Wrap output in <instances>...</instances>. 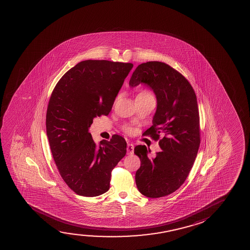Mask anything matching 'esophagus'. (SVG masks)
I'll list each match as a JSON object with an SVG mask.
<instances>
[{"mask_svg":"<svg viewBox=\"0 0 250 250\" xmlns=\"http://www.w3.org/2000/svg\"><path fill=\"white\" fill-rule=\"evenodd\" d=\"M127 152L128 154H133L134 145L132 144H127Z\"/></svg>","mask_w":250,"mask_h":250,"instance_id":"1","label":"esophagus"}]
</instances>
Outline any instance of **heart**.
I'll return each instance as SVG.
<instances>
[{
  "mask_svg": "<svg viewBox=\"0 0 250 250\" xmlns=\"http://www.w3.org/2000/svg\"><path fill=\"white\" fill-rule=\"evenodd\" d=\"M148 98H154L153 94L148 89H141L136 96V99H148ZM125 130L126 131L127 133L133 132V129L130 126L125 127Z\"/></svg>",
  "mask_w": 250,
  "mask_h": 250,
  "instance_id": "heart-1",
  "label": "heart"
}]
</instances>
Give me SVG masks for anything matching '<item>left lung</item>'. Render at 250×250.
Masks as SVG:
<instances>
[{
	"label": "left lung",
	"instance_id": "1",
	"mask_svg": "<svg viewBox=\"0 0 250 250\" xmlns=\"http://www.w3.org/2000/svg\"><path fill=\"white\" fill-rule=\"evenodd\" d=\"M141 83L149 86L157 99L153 125L144 135L160 140L162 150L151 158L146 146L135 147L141 161L136 184L143 195L159 198L176 191L193 167L201 143L198 105L188 80L164 62L138 65L129 84L135 87Z\"/></svg>",
	"mask_w": 250,
	"mask_h": 250
}]
</instances>
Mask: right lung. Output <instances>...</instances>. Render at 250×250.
Instances as JSON below:
<instances>
[{"label":"right lung","instance_id":"1","mask_svg":"<svg viewBox=\"0 0 250 250\" xmlns=\"http://www.w3.org/2000/svg\"><path fill=\"white\" fill-rule=\"evenodd\" d=\"M131 63L79 62L59 80L46 114L52 155L62 179L77 195L94 197L110 188L111 172L126 154L125 138L113 135L96 145L89 128L108 115Z\"/></svg>","mask_w":250,"mask_h":250}]
</instances>
